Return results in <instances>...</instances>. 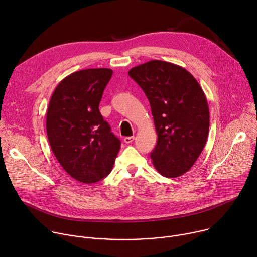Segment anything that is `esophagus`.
I'll list each match as a JSON object with an SVG mask.
<instances>
[{
	"label": "esophagus",
	"mask_w": 257,
	"mask_h": 257,
	"mask_svg": "<svg viewBox=\"0 0 257 257\" xmlns=\"http://www.w3.org/2000/svg\"><path fill=\"white\" fill-rule=\"evenodd\" d=\"M134 136H127V137H125L124 138V142L125 143H131L133 140H134Z\"/></svg>",
	"instance_id": "34e87169"
}]
</instances>
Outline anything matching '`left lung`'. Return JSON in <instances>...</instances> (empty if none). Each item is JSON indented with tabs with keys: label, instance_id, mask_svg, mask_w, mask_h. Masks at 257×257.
I'll list each match as a JSON object with an SVG mask.
<instances>
[{
	"label": "left lung",
	"instance_id": "left-lung-1",
	"mask_svg": "<svg viewBox=\"0 0 257 257\" xmlns=\"http://www.w3.org/2000/svg\"><path fill=\"white\" fill-rule=\"evenodd\" d=\"M150 100L158 134L151 158L167 178L188 172L208 136L209 111L205 94L185 68L153 60L128 72Z\"/></svg>",
	"mask_w": 257,
	"mask_h": 257
}]
</instances>
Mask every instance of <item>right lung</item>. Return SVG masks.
Listing matches in <instances>:
<instances>
[{
    "instance_id": "1",
    "label": "right lung",
    "mask_w": 257,
    "mask_h": 257,
    "mask_svg": "<svg viewBox=\"0 0 257 257\" xmlns=\"http://www.w3.org/2000/svg\"><path fill=\"white\" fill-rule=\"evenodd\" d=\"M113 75L107 68L85 69L65 77L54 90L47 113L51 149L73 178L85 184L111 173L121 141L99 112L103 90Z\"/></svg>"
}]
</instances>
